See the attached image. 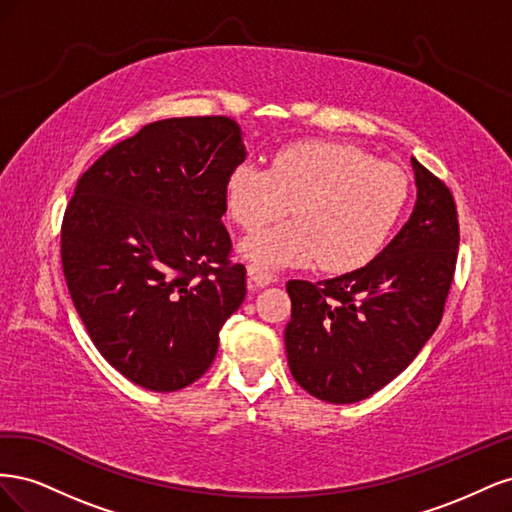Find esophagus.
Instances as JSON below:
<instances>
[{
  "label": "esophagus",
  "instance_id": "obj_1",
  "mask_svg": "<svg viewBox=\"0 0 512 512\" xmlns=\"http://www.w3.org/2000/svg\"><path fill=\"white\" fill-rule=\"evenodd\" d=\"M247 280H250V288H265L275 282V277L258 265H247Z\"/></svg>",
  "mask_w": 512,
  "mask_h": 512
}]
</instances>
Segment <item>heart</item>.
I'll list each match as a JSON object with an SVG mask.
<instances>
[{"mask_svg":"<svg viewBox=\"0 0 512 512\" xmlns=\"http://www.w3.org/2000/svg\"><path fill=\"white\" fill-rule=\"evenodd\" d=\"M401 168L359 147L303 141L282 147L271 168L239 164L226 181L230 218L258 230L288 215L297 220L247 239L243 254L262 269L318 262L350 271L378 254L408 203Z\"/></svg>","mask_w":512,"mask_h":512,"instance_id":"b5f03b06","label":"heart"}]
</instances>
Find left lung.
Listing matches in <instances>:
<instances>
[{
  "label": "left lung",
  "instance_id": "left-lung-1",
  "mask_svg": "<svg viewBox=\"0 0 512 512\" xmlns=\"http://www.w3.org/2000/svg\"><path fill=\"white\" fill-rule=\"evenodd\" d=\"M410 220L365 267L322 282L292 280L286 354L301 389L354 404L404 371L442 320L459 222L451 190L416 158Z\"/></svg>",
  "mask_w": 512,
  "mask_h": 512
}]
</instances>
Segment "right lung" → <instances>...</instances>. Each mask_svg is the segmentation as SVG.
I'll use <instances>...</instances> for the list:
<instances>
[{
  "instance_id": "add662e5",
  "label": "right lung",
  "mask_w": 512,
  "mask_h": 512,
  "mask_svg": "<svg viewBox=\"0 0 512 512\" xmlns=\"http://www.w3.org/2000/svg\"><path fill=\"white\" fill-rule=\"evenodd\" d=\"M245 156L237 121L162 119L76 183L61 226L70 297L98 352L143 389L203 376L245 299L222 224L228 175Z\"/></svg>"
}]
</instances>
